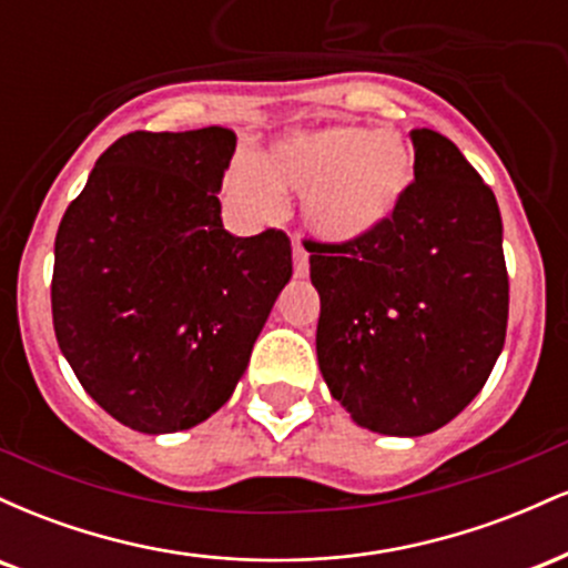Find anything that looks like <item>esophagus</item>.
I'll list each match as a JSON object with an SVG mask.
<instances>
[{
  "label": "esophagus",
  "mask_w": 568,
  "mask_h": 568,
  "mask_svg": "<svg viewBox=\"0 0 568 568\" xmlns=\"http://www.w3.org/2000/svg\"><path fill=\"white\" fill-rule=\"evenodd\" d=\"M293 275L306 277L310 275V256L298 243H293Z\"/></svg>",
  "instance_id": "1"
}]
</instances>
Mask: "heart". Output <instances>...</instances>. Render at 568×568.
I'll list each match as a JSON object with an SVG mask.
<instances>
[{"instance_id":"1","label":"heart","mask_w":568,"mask_h":568,"mask_svg":"<svg viewBox=\"0 0 568 568\" xmlns=\"http://www.w3.org/2000/svg\"><path fill=\"white\" fill-rule=\"evenodd\" d=\"M410 179L414 154L400 130L331 122L283 135L258 165L240 162L226 189L258 219L277 216L280 194H302L306 230L331 245H352L395 216Z\"/></svg>"}]
</instances>
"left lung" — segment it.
Returning <instances> with one entry per match:
<instances>
[{"label":"left lung","mask_w":568,"mask_h":568,"mask_svg":"<svg viewBox=\"0 0 568 568\" xmlns=\"http://www.w3.org/2000/svg\"><path fill=\"white\" fill-rule=\"evenodd\" d=\"M410 141L414 184L379 232L304 240L323 379L355 425L397 438L435 433L484 389L510 302L494 192L446 135Z\"/></svg>","instance_id":"1"}]
</instances>
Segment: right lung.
<instances>
[{"mask_svg": "<svg viewBox=\"0 0 568 568\" xmlns=\"http://www.w3.org/2000/svg\"><path fill=\"white\" fill-rule=\"evenodd\" d=\"M234 146L219 125L122 135L58 226V347L84 393L139 433L189 429L230 400L293 275L285 232L224 230Z\"/></svg>", "mask_w": 568, "mask_h": 568, "instance_id": "obj_1", "label": "right lung"}]
</instances>
